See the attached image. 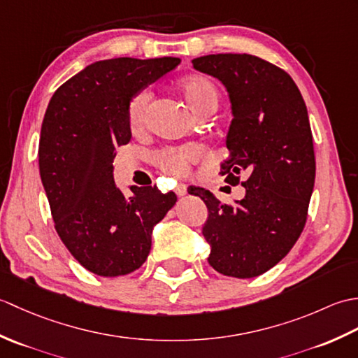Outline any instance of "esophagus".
<instances>
[{
    "label": "esophagus",
    "instance_id": "1",
    "mask_svg": "<svg viewBox=\"0 0 358 358\" xmlns=\"http://www.w3.org/2000/svg\"><path fill=\"white\" fill-rule=\"evenodd\" d=\"M175 194H177L178 196H185L187 194V186L183 183L177 185V187H175Z\"/></svg>",
    "mask_w": 358,
    "mask_h": 358
}]
</instances>
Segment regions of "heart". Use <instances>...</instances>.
I'll list each match as a JSON object with an SVG mask.
<instances>
[{
	"label": "heart",
	"mask_w": 358,
	"mask_h": 358,
	"mask_svg": "<svg viewBox=\"0 0 358 358\" xmlns=\"http://www.w3.org/2000/svg\"><path fill=\"white\" fill-rule=\"evenodd\" d=\"M180 90L183 94L186 103L189 104L196 115L203 117L215 110L218 104V90L214 83L203 75H191L180 81ZM150 100L149 90H141L136 94L131 104H129V123L132 129L143 127L146 121V110ZM196 158V149L192 146H181L171 148L158 152L155 155V163L162 167L163 171L171 172L175 175H181L187 171Z\"/></svg>",
	"instance_id": "obj_1"
}]
</instances>
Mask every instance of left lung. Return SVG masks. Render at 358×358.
<instances>
[{"mask_svg":"<svg viewBox=\"0 0 358 358\" xmlns=\"http://www.w3.org/2000/svg\"><path fill=\"white\" fill-rule=\"evenodd\" d=\"M192 66L222 81L229 95L231 155L220 173L231 185L248 173L246 195L234 206L201 187L189 191L208 208V262L223 275L252 278L286 257L306 223L315 181L308 109L287 72L258 57L217 53L194 58Z\"/></svg>","mask_w":358,"mask_h":358,"instance_id":"8db88e82","label":"left lung"}]
</instances>
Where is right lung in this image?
Returning <instances> with one entry per match:
<instances>
[{
    "label": "right lung",
    "mask_w": 358,
    "mask_h": 358,
    "mask_svg": "<svg viewBox=\"0 0 358 358\" xmlns=\"http://www.w3.org/2000/svg\"><path fill=\"white\" fill-rule=\"evenodd\" d=\"M180 64V58H112L73 75L44 113L38 162L59 238L81 266L100 277L131 273L146 262L152 231L175 201L157 186L113 180L118 146L132 138V98Z\"/></svg>",
    "instance_id": "obj_1"
}]
</instances>
